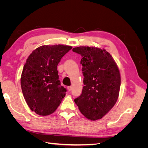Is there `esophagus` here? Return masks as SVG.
<instances>
[{"instance_id":"obj_1","label":"esophagus","mask_w":148,"mask_h":148,"mask_svg":"<svg viewBox=\"0 0 148 148\" xmlns=\"http://www.w3.org/2000/svg\"><path fill=\"white\" fill-rule=\"evenodd\" d=\"M67 89H68L69 91H71V89H72V87H71V86H68V87H67Z\"/></svg>"}]
</instances>
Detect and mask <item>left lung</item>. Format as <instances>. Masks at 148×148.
Here are the masks:
<instances>
[{
  "instance_id": "8db88e82",
  "label": "left lung",
  "mask_w": 148,
  "mask_h": 148,
  "mask_svg": "<svg viewBox=\"0 0 148 148\" xmlns=\"http://www.w3.org/2000/svg\"><path fill=\"white\" fill-rule=\"evenodd\" d=\"M73 51L82 56L84 76L82 94L74 101L85 117L101 119L118 99L121 79L117 65L105 49L80 46Z\"/></svg>"
}]
</instances>
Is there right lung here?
I'll use <instances>...</instances> for the list:
<instances>
[{
    "mask_svg": "<svg viewBox=\"0 0 148 148\" xmlns=\"http://www.w3.org/2000/svg\"><path fill=\"white\" fill-rule=\"evenodd\" d=\"M72 47L42 46L29 56L21 76V87L30 109L46 116L54 112L65 96L57 66Z\"/></svg>",
    "mask_w": 148,
    "mask_h": 148,
    "instance_id": "1",
    "label": "right lung"
}]
</instances>
